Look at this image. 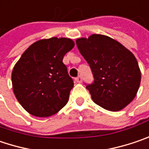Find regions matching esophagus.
I'll return each mask as SVG.
<instances>
[{
  "instance_id": "esophagus-1",
  "label": "esophagus",
  "mask_w": 149,
  "mask_h": 149,
  "mask_svg": "<svg viewBox=\"0 0 149 149\" xmlns=\"http://www.w3.org/2000/svg\"><path fill=\"white\" fill-rule=\"evenodd\" d=\"M76 82L77 83H82V81H83V78H82V77L81 76H78L77 77H76Z\"/></svg>"
}]
</instances>
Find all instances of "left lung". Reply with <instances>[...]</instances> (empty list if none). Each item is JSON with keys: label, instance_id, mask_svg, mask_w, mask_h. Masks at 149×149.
I'll return each instance as SVG.
<instances>
[{"label": "left lung", "instance_id": "1", "mask_svg": "<svg viewBox=\"0 0 149 149\" xmlns=\"http://www.w3.org/2000/svg\"><path fill=\"white\" fill-rule=\"evenodd\" d=\"M91 68L94 81L85 84L93 100L102 108L119 111L136 95L141 72L134 55L118 41L102 34L76 40Z\"/></svg>", "mask_w": 149, "mask_h": 149}]
</instances>
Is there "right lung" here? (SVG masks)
<instances>
[{"instance_id":"right-lung-1","label":"right lung","mask_w":149,"mask_h":149,"mask_svg":"<svg viewBox=\"0 0 149 149\" xmlns=\"http://www.w3.org/2000/svg\"><path fill=\"white\" fill-rule=\"evenodd\" d=\"M73 47L74 42L67 38L40 40L31 45L14 66V94L29 114L48 117L66 104L74 83L62 61Z\"/></svg>"}]
</instances>
